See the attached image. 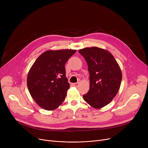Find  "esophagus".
Segmentation results:
<instances>
[{"instance_id":"34e87169","label":"esophagus","mask_w":148,"mask_h":148,"mask_svg":"<svg viewBox=\"0 0 148 148\" xmlns=\"http://www.w3.org/2000/svg\"><path fill=\"white\" fill-rule=\"evenodd\" d=\"M79 82H77V83H73V85L74 86H75V87H77L79 86Z\"/></svg>"}]
</instances>
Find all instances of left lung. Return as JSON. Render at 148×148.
Masks as SVG:
<instances>
[{"instance_id": "1", "label": "left lung", "mask_w": 148, "mask_h": 148, "mask_svg": "<svg viewBox=\"0 0 148 148\" xmlns=\"http://www.w3.org/2000/svg\"><path fill=\"white\" fill-rule=\"evenodd\" d=\"M79 52L86 60L89 72L90 88L84 100L95 108L109 104L117 94L122 81L121 68L112 54L97 47Z\"/></svg>"}]
</instances>
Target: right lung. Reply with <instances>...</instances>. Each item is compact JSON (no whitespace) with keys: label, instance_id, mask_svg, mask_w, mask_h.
I'll list each match as a JSON object with an SVG mask.
<instances>
[{"label":"right lung","instance_id":"1","mask_svg":"<svg viewBox=\"0 0 148 148\" xmlns=\"http://www.w3.org/2000/svg\"><path fill=\"white\" fill-rule=\"evenodd\" d=\"M75 52L71 49L46 51L30 68L27 78L28 90L44 109L54 110L64 101L70 86L65 65Z\"/></svg>","mask_w":148,"mask_h":148}]
</instances>
